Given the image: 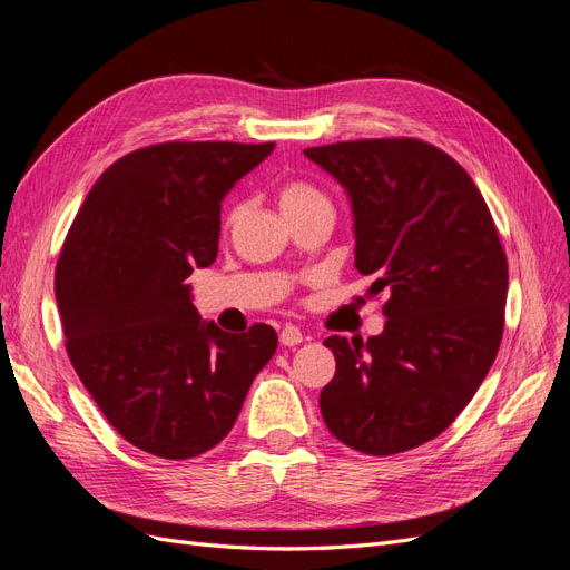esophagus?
Wrapping results in <instances>:
<instances>
[{"label":"esophagus","mask_w":570,"mask_h":570,"mask_svg":"<svg viewBox=\"0 0 570 570\" xmlns=\"http://www.w3.org/2000/svg\"><path fill=\"white\" fill-rule=\"evenodd\" d=\"M302 340H304V335H302L299 327H295V325H285L281 331V342L285 344V347H297Z\"/></svg>","instance_id":"34e87169"}]
</instances>
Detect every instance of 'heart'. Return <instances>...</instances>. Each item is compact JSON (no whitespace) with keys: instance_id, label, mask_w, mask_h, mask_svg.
I'll return each mask as SVG.
<instances>
[{"instance_id":"heart-1","label":"heart","mask_w":570,"mask_h":570,"mask_svg":"<svg viewBox=\"0 0 570 570\" xmlns=\"http://www.w3.org/2000/svg\"><path fill=\"white\" fill-rule=\"evenodd\" d=\"M321 197L314 187H308L306 183H299V180H289L281 187V206L283 212H289V209H297V206L306 204Z\"/></svg>"}]
</instances>
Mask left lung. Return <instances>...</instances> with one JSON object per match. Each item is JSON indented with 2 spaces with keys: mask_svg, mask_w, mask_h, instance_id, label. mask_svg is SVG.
Wrapping results in <instances>:
<instances>
[{
  "mask_svg": "<svg viewBox=\"0 0 570 570\" xmlns=\"http://www.w3.org/2000/svg\"><path fill=\"white\" fill-rule=\"evenodd\" d=\"M350 197L354 266L387 289L385 327L327 337L335 377L321 392L331 433L390 456L438 438L473 400L497 356L507 256L471 176L421 140H356L304 149Z\"/></svg>",
  "mask_w": 570,
  "mask_h": 570,
  "instance_id": "obj_1",
  "label": "left lung"
}]
</instances>
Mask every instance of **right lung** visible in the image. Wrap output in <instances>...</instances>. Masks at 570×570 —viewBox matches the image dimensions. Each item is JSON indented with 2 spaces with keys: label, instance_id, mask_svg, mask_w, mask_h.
Masks as SVG:
<instances>
[{
  "label": "right lung",
  "instance_id": "1",
  "mask_svg": "<svg viewBox=\"0 0 570 570\" xmlns=\"http://www.w3.org/2000/svg\"><path fill=\"white\" fill-rule=\"evenodd\" d=\"M275 149L166 142L126 154L85 197L57 266L71 364L107 421L137 450L193 459L230 433L278 347L271 325L220 331L193 304L214 264L220 202Z\"/></svg>",
  "mask_w": 570,
  "mask_h": 570
}]
</instances>
